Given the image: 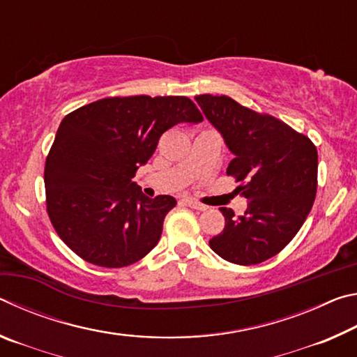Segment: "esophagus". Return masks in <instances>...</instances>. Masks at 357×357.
Returning <instances> with one entry per match:
<instances>
[{
    "mask_svg": "<svg viewBox=\"0 0 357 357\" xmlns=\"http://www.w3.org/2000/svg\"><path fill=\"white\" fill-rule=\"evenodd\" d=\"M183 202L187 204V206H190V208H193V209H197V211H206V204H203V203H200V202H197L195 198H190V197H184L183 198Z\"/></svg>",
    "mask_w": 357,
    "mask_h": 357,
    "instance_id": "1",
    "label": "esophagus"
}]
</instances>
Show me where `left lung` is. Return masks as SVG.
Segmentation results:
<instances>
[{
  "label": "left lung",
  "instance_id": "1",
  "mask_svg": "<svg viewBox=\"0 0 357 357\" xmlns=\"http://www.w3.org/2000/svg\"><path fill=\"white\" fill-rule=\"evenodd\" d=\"M234 159L227 168L247 198L243 215L220 208L225 228L209 241L229 263L250 266L273 258L299 231L313 206L318 153L309 137L271 114L257 113L228 96H195Z\"/></svg>",
  "mask_w": 357,
  "mask_h": 357
}]
</instances>
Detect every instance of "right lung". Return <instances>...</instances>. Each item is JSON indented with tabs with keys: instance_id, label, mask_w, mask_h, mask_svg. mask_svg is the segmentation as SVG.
<instances>
[{
	"instance_id": "add662e5",
	"label": "right lung",
	"mask_w": 357,
	"mask_h": 357,
	"mask_svg": "<svg viewBox=\"0 0 357 357\" xmlns=\"http://www.w3.org/2000/svg\"><path fill=\"white\" fill-rule=\"evenodd\" d=\"M200 121L184 96L107 98L64 116L44 172L47 213L63 243L102 268L146 257L176 200L148 198L132 178L165 130Z\"/></svg>"
}]
</instances>
